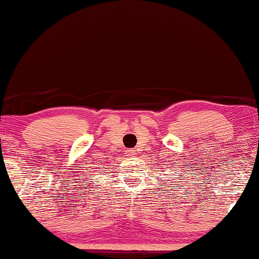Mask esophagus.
Returning <instances> with one entry per match:
<instances>
[{
  "label": "esophagus",
  "mask_w": 259,
  "mask_h": 259,
  "mask_svg": "<svg viewBox=\"0 0 259 259\" xmlns=\"http://www.w3.org/2000/svg\"><path fill=\"white\" fill-rule=\"evenodd\" d=\"M127 154H129V155H135V151H134V149H129V151H127Z\"/></svg>",
  "instance_id": "34e87169"
}]
</instances>
